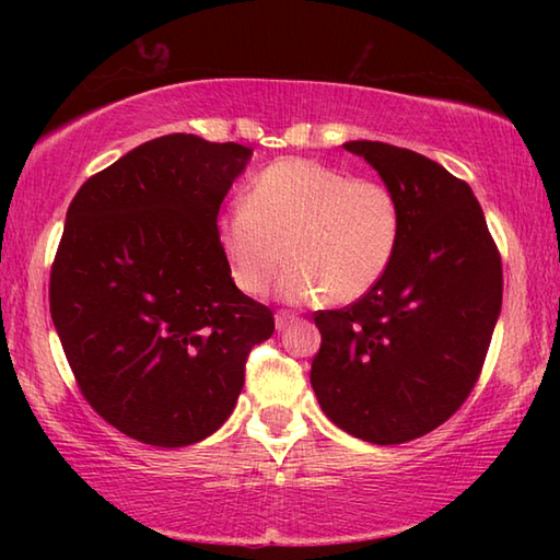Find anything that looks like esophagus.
Wrapping results in <instances>:
<instances>
[{
	"label": "esophagus",
	"instance_id": "34e87169",
	"mask_svg": "<svg viewBox=\"0 0 560 560\" xmlns=\"http://www.w3.org/2000/svg\"><path fill=\"white\" fill-rule=\"evenodd\" d=\"M293 320H296V316L287 314V311H279V314L273 316V326H277V330H283L289 324H293Z\"/></svg>",
	"mask_w": 560,
	"mask_h": 560
}]
</instances>
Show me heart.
Instances as JSON below:
<instances>
[{
  "instance_id": "b5f03b06",
  "label": "heart",
  "mask_w": 560,
  "mask_h": 560,
  "mask_svg": "<svg viewBox=\"0 0 560 560\" xmlns=\"http://www.w3.org/2000/svg\"><path fill=\"white\" fill-rule=\"evenodd\" d=\"M402 234L393 189L316 160L283 158L252 179L220 220V244L244 293H264L287 254V301L350 303L385 277Z\"/></svg>"
}]
</instances>
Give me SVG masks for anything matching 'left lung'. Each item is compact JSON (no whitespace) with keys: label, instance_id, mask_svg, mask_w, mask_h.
I'll list each match as a JSON object with an SVG mask.
<instances>
[{"label":"left lung","instance_id":"8db88e82","mask_svg":"<svg viewBox=\"0 0 560 560\" xmlns=\"http://www.w3.org/2000/svg\"><path fill=\"white\" fill-rule=\"evenodd\" d=\"M393 189L402 234L363 299L318 311L311 385L340 430L402 444L459 410L485 365L501 314V259L471 187L412 150L343 143Z\"/></svg>","mask_w":560,"mask_h":560}]
</instances>
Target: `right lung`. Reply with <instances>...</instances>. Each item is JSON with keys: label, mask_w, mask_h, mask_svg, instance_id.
I'll list each match as a JSON object with an SVG mask.
<instances>
[{"label": "right lung", "mask_w": 560, "mask_h": 560, "mask_svg": "<svg viewBox=\"0 0 560 560\" xmlns=\"http://www.w3.org/2000/svg\"><path fill=\"white\" fill-rule=\"evenodd\" d=\"M252 148L173 132L89 177L66 212L49 303L81 393L153 447L232 415L273 316L236 289L217 214Z\"/></svg>", "instance_id": "1"}]
</instances>
